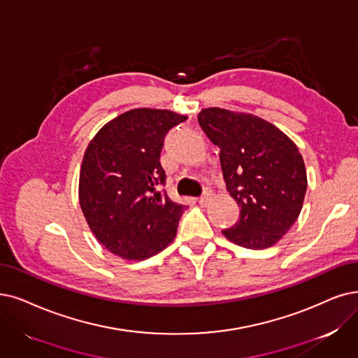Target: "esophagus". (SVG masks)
Listing matches in <instances>:
<instances>
[{
	"mask_svg": "<svg viewBox=\"0 0 358 358\" xmlns=\"http://www.w3.org/2000/svg\"><path fill=\"white\" fill-rule=\"evenodd\" d=\"M210 199H211V192H206L204 195H201L199 196V199H198V203L201 204V206H207L208 203H210Z\"/></svg>",
	"mask_w": 358,
	"mask_h": 358,
	"instance_id": "obj_1",
	"label": "esophagus"
}]
</instances>
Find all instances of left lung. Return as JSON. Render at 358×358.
Returning a JSON list of instances; mask_svg holds the SVG:
<instances>
[{
	"mask_svg": "<svg viewBox=\"0 0 358 358\" xmlns=\"http://www.w3.org/2000/svg\"><path fill=\"white\" fill-rule=\"evenodd\" d=\"M198 122L220 148L226 189L241 207L239 220L222 234L250 250L275 245L298 219L307 191L294 141L248 113L210 107L199 111Z\"/></svg>",
	"mask_w": 358,
	"mask_h": 358,
	"instance_id": "1",
	"label": "left lung"
}]
</instances>
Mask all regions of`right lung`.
<instances>
[{
    "instance_id": "1",
    "label": "right lung",
    "mask_w": 358,
    "mask_h": 358,
    "mask_svg": "<svg viewBox=\"0 0 358 358\" xmlns=\"http://www.w3.org/2000/svg\"><path fill=\"white\" fill-rule=\"evenodd\" d=\"M170 110L134 108L106 123L85 151L79 203L99 244L124 260H145L176 236L185 206L162 188L164 136L187 120Z\"/></svg>"
}]
</instances>
